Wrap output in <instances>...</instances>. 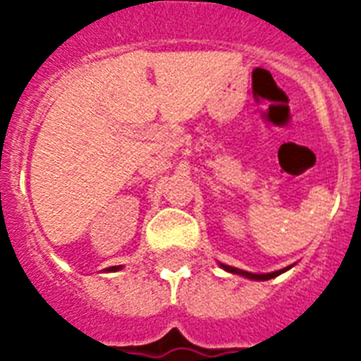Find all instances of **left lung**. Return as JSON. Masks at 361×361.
<instances>
[{"label": "left lung", "instance_id": "1", "mask_svg": "<svg viewBox=\"0 0 361 361\" xmlns=\"http://www.w3.org/2000/svg\"><path fill=\"white\" fill-rule=\"evenodd\" d=\"M219 266L225 269V271H228V274L241 275V277H245V279H251V281H269V279H274V277H277V275L285 274V271H288V269L292 268V266H286V268L277 269V271H269V274H252V271H245V269L234 268V266H226V264L223 262H219Z\"/></svg>", "mask_w": 361, "mask_h": 361}]
</instances>
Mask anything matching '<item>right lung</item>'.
I'll list each match as a JSON object with an SVG mask.
<instances>
[{
    "label": "right lung",
    "instance_id": "add662e5",
    "mask_svg": "<svg viewBox=\"0 0 361 361\" xmlns=\"http://www.w3.org/2000/svg\"><path fill=\"white\" fill-rule=\"evenodd\" d=\"M118 269H121V266H110V268H106L104 271H118Z\"/></svg>",
    "mask_w": 361,
    "mask_h": 361
}]
</instances>
